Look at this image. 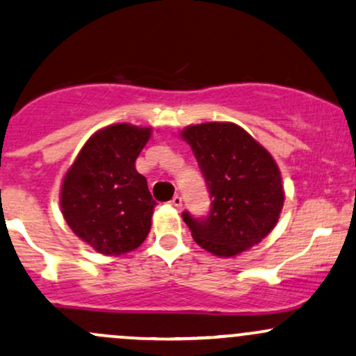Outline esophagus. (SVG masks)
I'll list each match as a JSON object with an SVG mask.
<instances>
[{"label": "esophagus", "instance_id": "1", "mask_svg": "<svg viewBox=\"0 0 356 356\" xmlns=\"http://www.w3.org/2000/svg\"><path fill=\"white\" fill-rule=\"evenodd\" d=\"M170 206H174V208H182V197L181 196H174L170 201Z\"/></svg>", "mask_w": 356, "mask_h": 356}]
</instances>
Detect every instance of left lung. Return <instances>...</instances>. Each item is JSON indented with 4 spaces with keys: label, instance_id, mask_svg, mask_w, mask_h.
<instances>
[{
    "label": "left lung",
    "instance_id": "left-lung-1",
    "mask_svg": "<svg viewBox=\"0 0 356 356\" xmlns=\"http://www.w3.org/2000/svg\"><path fill=\"white\" fill-rule=\"evenodd\" d=\"M181 135L211 194L208 216L182 213L194 241L218 257H235L260 243L284 206L282 179L272 155L235 123L193 124Z\"/></svg>",
    "mask_w": 356,
    "mask_h": 356
}]
</instances>
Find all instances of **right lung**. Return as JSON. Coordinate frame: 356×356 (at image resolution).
<instances>
[{"instance_id": "add662e5", "label": "right lung", "mask_w": 356, "mask_h": 356, "mask_svg": "<svg viewBox=\"0 0 356 356\" xmlns=\"http://www.w3.org/2000/svg\"><path fill=\"white\" fill-rule=\"evenodd\" d=\"M152 128L128 123L103 128L86 142L62 182L60 208L76 236L97 253L118 257L138 248L157 202L135 160Z\"/></svg>"}]
</instances>
